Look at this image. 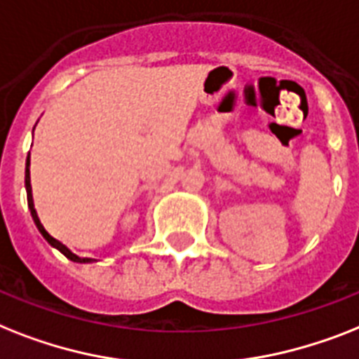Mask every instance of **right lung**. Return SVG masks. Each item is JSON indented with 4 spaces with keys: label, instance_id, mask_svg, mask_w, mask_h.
<instances>
[{
    "label": "right lung",
    "instance_id": "obj_1",
    "mask_svg": "<svg viewBox=\"0 0 359 359\" xmlns=\"http://www.w3.org/2000/svg\"><path fill=\"white\" fill-rule=\"evenodd\" d=\"M25 188H27V203H29V210H31V215H33L34 225L38 226V230H40V234H42L43 238H46V240H48L49 245L57 247V249L60 250V252H62V255L66 256V258H69V260H72V262H79V264H86V262H92V260H90V258H79L77 255H74V252H72V250H69L68 247L62 245V243H60V241H58V240H55L53 236H49L48 230L43 229V225H42V223H40V219H38L36 210H34L33 194H31V177H29V158H27V162H25Z\"/></svg>",
    "mask_w": 359,
    "mask_h": 359
}]
</instances>
